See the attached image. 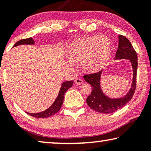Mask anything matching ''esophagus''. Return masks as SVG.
Masks as SVG:
<instances>
[{
	"instance_id": "obj_1",
	"label": "esophagus",
	"mask_w": 151,
	"mask_h": 151,
	"mask_svg": "<svg viewBox=\"0 0 151 151\" xmlns=\"http://www.w3.org/2000/svg\"><path fill=\"white\" fill-rule=\"evenodd\" d=\"M75 83L76 84V85H83V84L84 83V82H83V80H82V79L77 78H76L75 80Z\"/></svg>"
}]
</instances>
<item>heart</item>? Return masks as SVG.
<instances>
[{
    "mask_svg": "<svg viewBox=\"0 0 151 151\" xmlns=\"http://www.w3.org/2000/svg\"><path fill=\"white\" fill-rule=\"evenodd\" d=\"M68 59L80 62L86 73H95L105 68L112 55V43L104 35L80 37L68 44L66 48Z\"/></svg>",
    "mask_w": 151,
    "mask_h": 151,
    "instance_id": "1",
    "label": "heart"
}]
</instances>
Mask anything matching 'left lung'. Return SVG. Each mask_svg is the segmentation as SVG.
<instances>
[{"instance_id": "obj_1", "label": "left lung", "mask_w": 151, "mask_h": 151, "mask_svg": "<svg viewBox=\"0 0 151 151\" xmlns=\"http://www.w3.org/2000/svg\"><path fill=\"white\" fill-rule=\"evenodd\" d=\"M122 59L129 60L131 64L132 80L129 92L121 98H110L104 93L101 87L102 70L97 73L84 76L85 81L92 86L91 93L86 99V103L91 109L101 113H112L123 107L131 100L136 89L137 55L131 42L124 36L119 35V47L114 60Z\"/></svg>"}]
</instances>
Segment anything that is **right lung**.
Returning a JSON list of instances; mask_svg holds the SVG:
<instances>
[{
	"label": "right lung",
	"mask_w": 151,
	"mask_h": 151,
	"mask_svg": "<svg viewBox=\"0 0 151 151\" xmlns=\"http://www.w3.org/2000/svg\"><path fill=\"white\" fill-rule=\"evenodd\" d=\"M35 45V40H33L32 37L29 38V39H22L15 43V45L13 46V47H17V46H19V45ZM73 81H67L63 82L62 85H61V87L60 88L59 92H58L57 99H55L54 103L51 104L50 106L48 107V108L47 109H46L45 111H43L40 112H36V113H30V112H27V113L29 114L30 116H32L33 117L39 118V119L47 118V117H50L51 116L54 115L55 114H56L57 112L59 111L61 106L63 105V101H64V96H65L66 91L73 86Z\"/></svg>",
	"instance_id": "obj_1"
}]
</instances>
